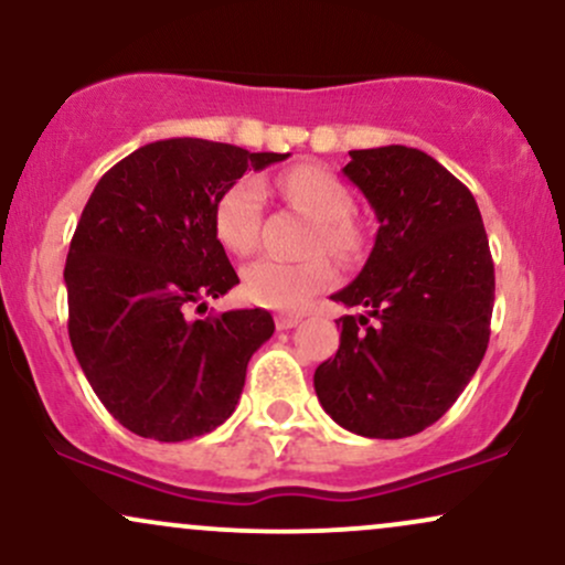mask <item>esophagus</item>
<instances>
[{
  "mask_svg": "<svg viewBox=\"0 0 565 565\" xmlns=\"http://www.w3.org/2000/svg\"><path fill=\"white\" fill-rule=\"evenodd\" d=\"M297 323H300V316H295V313H278L276 316V329H291V327H297Z\"/></svg>",
  "mask_w": 565,
  "mask_h": 565,
  "instance_id": "1",
  "label": "esophagus"
}]
</instances>
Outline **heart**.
<instances>
[{"instance_id": "obj_1", "label": "heart", "mask_w": 565, "mask_h": 565, "mask_svg": "<svg viewBox=\"0 0 565 565\" xmlns=\"http://www.w3.org/2000/svg\"><path fill=\"white\" fill-rule=\"evenodd\" d=\"M278 191L291 204L316 217V231L310 233V249H327L337 257H350L359 249L361 238L353 220V196L337 174L316 164H295L278 174ZM263 215L260 180L246 174L231 183L217 196L212 225L217 242L233 255H246L255 249ZM334 281V268L323 257L308 260H276L260 257L249 263L242 274V291L249 302L270 310H302L329 284Z\"/></svg>"}]
</instances>
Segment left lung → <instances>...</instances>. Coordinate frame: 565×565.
Returning <instances> with one entry per match:
<instances>
[{
  "mask_svg": "<svg viewBox=\"0 0 565 565\" xmlns=\"http://www.w3.org/2000/svg\"><path fill=\"white\" fill-rule=\"evenodd\" d=\"M342 172L380 228L361 274L332 295L366 316L340 319V348L316 369V395L355 436L406 438L438 423L483 361L494 308L489 238L472 193L425 151H350Z\"/></svg>",
  "mask_w": 565,
  "mask_h": 565,
  "instance_id": "8db88e82",
  "label": "left lung"
}]
</instances>
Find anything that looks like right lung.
<instances>
[{
  "label": "right lung",
  "instance_id": "obj_1",
  "mask_svg": "<svg viewBox=\"0 0 565 565\" xmlns=\"http://www.w3.org/2000/svg\"><path fill=\"white\" fill-rule=\"evenodd\" d=\"M289 153L228 142H148L97 180L66 257L68 337L103 406L135 436L188 440L215 430L242 395L268 310L191 319L238 284L212 212L246 170Z\"/></svg>",
  "mask_w": 565,
  "mask_h": 565
}]
</instances>
